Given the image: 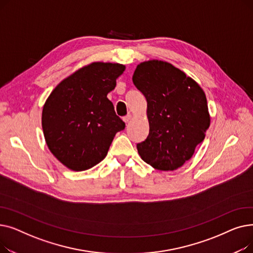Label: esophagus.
Segmentation results:
<instances>
[{"label": "esophagus", "mask_w": 253, "mask_h": 253, "mask_svg": "<svg viewBox=\"0 0 253 253\" xmlns=\"http://www.w3.org/2000/svg\"><path fill=\"white\" fill-rule=\"evenodd\" d=\"M131 119H132V115H131V114H128L127 116L123 117V121H124L125 123H128Z\"/></svg>", "instance_id": "esophagus-1"}]
</instances>
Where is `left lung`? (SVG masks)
Wrapping results in <instances>:
<instances>
[{
	"mask_svg": "<svg viewBox=\"0 0 253 253\" xmlns=\"http://www.w3.org/2000/svg\"><path fill=\"white\" fill-rule=\"evenodd\" d=\"M132 81L145 96L150 132L136 148L158 170H175L189 161L210 125L207 99L194 80L171 63H139Z\"/></svg>",
	"mask_w": 253,
	"mask_h": 253,
	"instance_id": "1",
	"label": "left lung"
}]
</instances>
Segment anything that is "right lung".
Wrapping results in <instances>:
<instances>
[{"label": "right lung", "instance_id": "right-lung-1", "mask_svg": "<svg viewBox=\"0 0 253 253\" xmlns=\"http://www.w3.org/2000/svg\"><path fill=\"white\" fill-rule=\"evenodd\" d=\"M125 65L92 62L65 78L47 98L42 127L50 152L74 171L92 168L105 158L125 123L106 97Z\"/></svg>", "mask_w": 253, "mask_h": 253}]
</instances>
